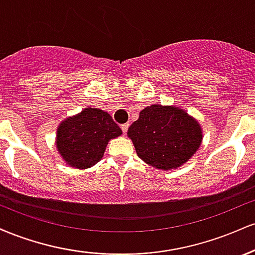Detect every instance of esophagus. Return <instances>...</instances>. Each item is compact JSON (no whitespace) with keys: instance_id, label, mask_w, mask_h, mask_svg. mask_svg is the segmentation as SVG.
<instances>
[{"instance_id":"esophagus-1","label":"esophagus","mask_w":255,"mask_h":255,"mask_svg":"<svg viewBox=\"0 0 255 255\" xmlns=\"http://www.w3.org/2000/svg\"><path fill=\"white\" fill-rule=\"evenodd\" d=\"M128 127H129V124H125V125H122V126H121V129H122V131H124L125 134L127 133Z\"/></svg>"}]
</instances>
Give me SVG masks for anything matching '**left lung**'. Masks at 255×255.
I'll return each mask as SVG.
<instances>
[{"instance_id":"left-lung-1","label":"left lung","mask_w":255,"mask_h":255,"mask_svg":"<svg viewBox=\"0 0 255 255\" xmlns=\"http://www.w3.org/2000/svg\"><path fill=\"white\" fill-rule=\"evenodd\" d=\"M136 154L162 170L181 166L198 151L203 130L195 119L172 105L153 104L140 111L128 128Z\"/></svg>"}]
</instances>
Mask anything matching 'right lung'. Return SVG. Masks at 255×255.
I'll return each instance as SVG.
<instances>
[{
	"mask_svg": "<svg viewBox=\"0 0 255 255\" xmlns=\"http://www.w3.org/2000/svg\"><path fill=\"white\" fill-rule=\"evenodd\" d=\"M121 134V128L109 114L97 108H85L58 126L56 147L67 164L87 169L102 159L109 140Z\"/></svg>",
	"mask_w": 255,
	"mask_h": 255,
	"instance_id": "right-lung-1",
	"label": "right lung"
}]
</instances>
